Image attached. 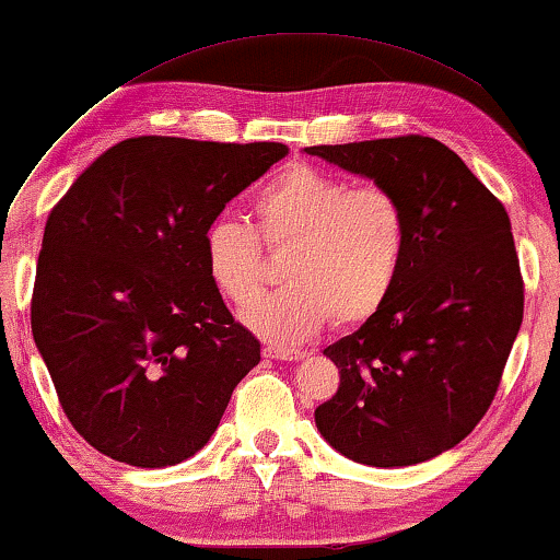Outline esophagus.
Masks as SVG:
<instances>
[{
    "label": "esophagus",
    "instance_id": "34e87169",
    "mask_svg": "<svg viewBox=\"0 0 560 560\" xmlns=\"http://www.w3.org/2000/svg\"><path fill=\"white\" fill-rule=\"evenodd\" d=\"M264 357L266 359H277V361H299L304 359L306 353L299 351V349H287V346H264Z\"/></svg>",
    "mask_w": 560,
    "mask_h": 560
}]
</instances>
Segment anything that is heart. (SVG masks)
<instances>
[{"label":"heart","mask_w":560,"mask_h":560,"mask_svg":"<svg viewBox=\"0 0 560 560\" xmlns=\"http://www.w3.org/2000/svg\"><path fill=\"white\" fill-rule=\"evenodd\" d=\"M252 211L256 232L238 219L211 221L203 261L221 294L246 306L265 285L260 243L290 248L288 287L244 312L254 331L301 341L331 316L341 326L369 322L392 299L408 248L406 209L392 189L291 164L254 194Z\"/></svg>","instance_id":"heart-1"}]
</instances>
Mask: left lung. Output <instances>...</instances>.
Instances as JSON below:
<instances>
[{"label": "left lung", "instance_id": "8db88e82", "mask_svg": "<svg viewBox=\"0 0 560 560\" xmlns=\"http://www.w3.org/2000/svg\"><path fill=\"white\" fill-rule=\"evenodd\" d=\"M304 152L392 189L408 219L392 299L324 349L341 384L314 411L316 429L357 464H421L464 441L499 392L523 322L511 219L439 139L406 135Z\"/></svg>", "mask_w": 560, "mask_h": 560}]
</instances>
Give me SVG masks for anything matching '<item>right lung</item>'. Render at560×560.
Listing matches in <instances>:
<instances>
[{"label": "right lung", "instance_id": "obj_1", "mask_svg": "<svg viewBox=\"0 0 560 560\" xmlns=\"http://www.w3.org/2000/svg\"><path fill=\"white\" fill-rule=\"evenodd\" d=\"M287 154L279 141L131 137L51 209L32 334L67 419L100 454L182 464L261 361L209 277L203 232Z\"/></svg>", "mask_w": 560, "mask_h": 560}]
</instances>
